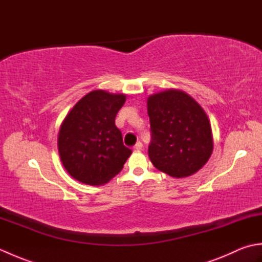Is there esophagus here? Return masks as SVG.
Masks as SVG:
<instances>
[{
  "mask_svg": "<svg viewBox=\"0 0 262 262\" xmlns=\"http://www.w3.org/2000/svg\"><path fill=\"white\" fill-rule=\"evenodd\" d=\"M142 147H143V144H142L141 142H137V143L135 144V146H134V151L140 152L141 149H142Z\"/></svg>",
  "mask_w": 262,
  "mask_h": 262,
  "instance_id": "1",
  "label": "esophagus"
}]
</instances>
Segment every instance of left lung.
Segmentation results:
<instances>
[{"mask_svg":"<svg viewBox=\"0 0 262 262\" xmlns=\"http://www.w3.org/2000/svg\"><path fill=\"white\" fill-rule=\"evenodd\" d=\"M152 130L148 158L158 170L173 178L198 172L213 153V133L200 104L178 89L147 98Z\"/></svg>","mask_w":262,"mask_h":262,"instance_id":"8db88e82","label":"left lung"}]
</instances>
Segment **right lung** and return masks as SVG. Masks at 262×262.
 I'll return each mask as SVG.
<instances>
[{"label": "right lung", "instance_id": "obj_1", "mask_svg": "<svg viewBox=\"0 0 262 262\" xmlns=\"http://www.w3.org/2000/svg\"><path fill=\"white\" fill-rule=\"evenodd\" d=\"M124 93L94 90L75 103L59 127L57 147L64 168L75 180L101 186L118 174L132 149L122 144L115 118Z\"/></svg>", "mask_w": 262, "mask_h": 262}]
</instances>
